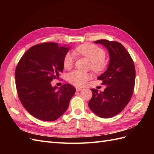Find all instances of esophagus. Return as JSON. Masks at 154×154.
<instances>
[{"label": "esophagus", "mask_w": 154, "mask_h": 154, "mask_svg": "<svg viewBox=\"0 0 154 154\" xmlns=\"http://www.w3.org/2000/svg\"><path fill=\"white\" fill-rule=\"evenodd\" d=\"M76 91H81L83 90V88L79 87H76Z\"/></svg>", "instance_id": "obj_1"}]
</instances>
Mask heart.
<instances>
[{
	"mask_svg": "<svg viewBox=\"0 0 154 154\" xmlns=\"http://www.w3.org/2000/svg\"><path fill=\"white\" fill-rule=\"evenodd\" d=\"M74 53L85 57L91 62V68L95 72L103 71L106 66L105 60V51L104 49L92 44H85L78 46L74 49ZM74 62L73 55L67 53L63 58V67L66 69L71 68ZM91 78L88 72L75 70L70 72L67 76L68 81L76 86H83Z\"/></svg>",
	"mask_w": 154,
	"mask_h": 154,
	"instance_id": "b5f03b06",
	"label": "heart"
}]
</instances>
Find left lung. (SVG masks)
<instances>
[{
    "label": "left lung",
    "mask_w": 154,
    "mask_h": 154,
    "mask_svg": "<svg viewBox=\"0 0 154 154\" xmlns=\"http://www.w3.org/2000/svg\"><path fill=\"white\" fill-rule=\"evenodd\" d=\"M94 42L109 50L110 62L106 71L97 78L106 88L103 92L91 89L92 96L88 105L99 117L109 118L119 114L131 99L136 70L132 57L121 43L104 39Z\"/></svg>",
    "instance_id": "obj_1"
}]
</instances>
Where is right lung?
I'll list each match as a JSON object with an SVG mask.
<instances>
[{
	"mask_svg": "<svg viewBox=\"0 0 154 154\" xmlns=\"http://www.w3.org/2000/svg\"><path fill=\"white\" fill-rule=\"evenodd\" d=\"M69 48L55 42L32 46L23 54L15 72L17 94L21 103L35 118L47 122L58 119L69 106L76 92L72 85L52 87L63 70V58Z\"/></svg>",
	"mask_w": 154,
	"mask_h": 154,
	"instance_id": "1",
	"label": "right lung"
}]
</instances>
